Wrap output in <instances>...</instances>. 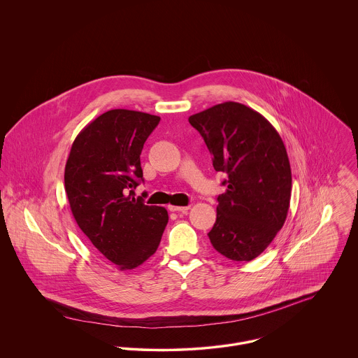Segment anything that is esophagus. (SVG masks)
Masks as SVG:
<instances>
[{
  "instance_id": "34e87169",
  "label": "esophagus",
  "mask_w": 358,
  "mask_h": 358,
  "mask_svg": "<svg viewBox=\"0 0 358 358\" xmlns=\"http://www.w3.org/2000/svg\"><path fill=\"white\" fill-rule=\"evenodd\" d=\"M168 209L171 212H187L190 209V206H176V205H168Z\"/></svg>"
}]
</instances>
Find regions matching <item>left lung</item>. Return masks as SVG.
I'll return each mask as SVG.
<instances>
[{"mask_svg":"<svg viewBox=\"0 0 358 358\" xmlns=\"http://www.w3.org/2000/svg\"><path fill=\"white\" fill-rule=\"evenodd\" d=\"M189 122L204 138L215 171L226 175L210 244L227 259L250 262L287 219L292 176L284 142L262 114L241 103L216 104Z\"/></svg>","mask_w":358,"mask_h":358,"instance_id":"8db88e82","label":"left lung"}]
</instances>
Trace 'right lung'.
<instances>
[{
	"instance_id": "obj_1",
	"label": "right lung",
	"mask_w": 358,
	"mask_h": 358,
	"mask_svg": "<svg viewBox=\"0 0 358 358\" xmlns=\"http://www.w3.org/2000/svg\"><path fill=\"white\" fill-rule=\"evenodd\" d=\"M159 117L108 110L73 142L64 189L73 216L95 248L120 270L141 266L157 251L168 212L134 199L143 182L141 153Z\"/></svg>"
}]
</instances>
